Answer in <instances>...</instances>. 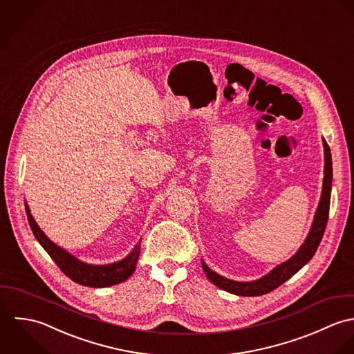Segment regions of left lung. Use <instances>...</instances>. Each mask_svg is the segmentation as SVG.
<instances>
[{"mask_svg": "<svg viewBox=\"0 0 354 354\" xmlns=\"http://www.w3.org/2000/svg\"><path fill=\"white\" fill-rule=\"evenodd\" d=\"M324 145V182H323V192L322 198L317 207V211L315 214V220L310 228L309 235L306 236L305 242L299 248V250L286 263L277 267L274 271H271L264 278L254 281V282H234L230 279H225L216 272H213L208 266L201 261L203 270L207 274L208 279L217 287L236 294V295H245V297H254V295H263L267 294L281 284L288 281L294 274H297L316 253L320 241L323 238L328 212H330V198H331V183H333V161H331V150L327 142L323 141Z\"/></svg>", "mask_w": 354, "mask_h": 354, "instance_id": "obj_1", "label": "left lung"}]
</instances>
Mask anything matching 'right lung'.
Segmentation results:
<instances>
[{
	"instance_id": "1",
	"label": "right lung",
	"mask_w": 354,
	"mask_h": 354,
	"mask_svg": "<svg viewBox=\"0 0 354 354\" xmlns=\"http://www.w3.org/2000/svg\"><path fill=\"white\" fill-rule=\"evenodd\" d=\"M26 213L37 241L48 252V254L57 264L62 272H64L73 282L79 283L82 286H87V287H109L118 283L124 282L136 271V266L140 257L141 241L140 243H137L133 252L119 263L108 264V266H90L79 261L68 252H66L64 249L53 243L38 227L27 205H26Z\"/></svg>"
}]
</instances>
